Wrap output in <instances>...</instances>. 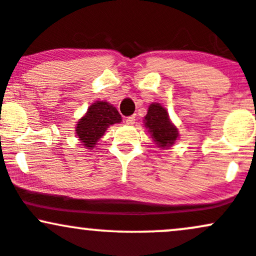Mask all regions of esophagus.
<instances>
[{
    "label": "esophagus",
    "instance_id": "esophagus-1",
    "mask_svg": "<svg viewBox=\"0 0 256 256\" xmlns=\"http://www.w3.org/2000/svg\"><path fill=\"white\" fill-rule=\"evenodd\" d=\"M134 122H136V116H134V115H131V116L126 118V124H128V125H132V124H134Z\"/></svg>",
    "mask_w": 256,
    "mask_h": 256
}]
</instances>
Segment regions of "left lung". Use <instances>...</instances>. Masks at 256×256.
Returning a JSON list of instances; mask_svg holds the SVG:
<instances>
[{"instance_id":"obj_1","label":"left lung","mask_w":256,"mask_h":256,"mask_svg":"<svg viewBox=\"0 0 256 256\" xmlns=\"http://www.w3.org/2000/svg\"><path fill=\"white\" fill-rule=\"evenodd\" d=\"M146 128L150 132L152 138L159 147H170L178 138V128L170 122L166 109L158 103H153L148 108L144 118Z\"/></svg>"}]
</instances>
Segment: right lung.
<instances>
[{
	"label": "right lung",
	"mask_w": 256,
	"mask_h": 256,
	"mask_svg": "<svg viewBox=\"0 0 256 256\" xmlns=\"http://www.w3.org/2000/svg\"><path fill=\"white\" fill-rule=\"evenodd\" d=\"M120 122L122 115L115 106L98 100L90 106L85 116L78 120L75 131L84 146L94 147L96 142L104 134L106 128Z\"/></svg>",
	"instance_id": "right-lung-1"
}]
</instances>
